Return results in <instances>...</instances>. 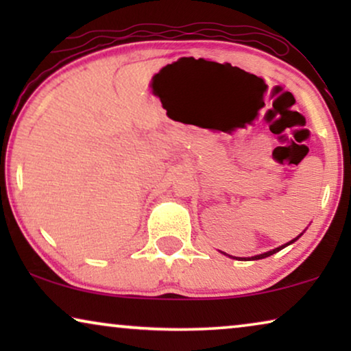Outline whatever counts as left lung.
I'll return each instance as SVG.
<instances>
[{"instance_id":"obj_1","label":"left lung","mask_w":351,"mask_h":351,"mask_svg":"<svg viewBox=\"0 0 351 351\" xmlns=\"http://www.w3.org/2000/svg\"><path fill=\"white\" fill-rule=\"evenodd\" d=\"M302 234H304V233H300L299 234V237H297V238H294V239H292V241H289V243H286V244H282V246H280V247H275V249H273V251H268V252H263V254H258V256H254V257H251L252 258V261H258V258H265V257H270V256H273V254H275V252H278V251H281V249H285L286 246H289V244H292V243H294V241H297V239H299L300 237H302ZM251 258H249V257H239L238 258V261H251Z\"/></svg>"}]
</instances>
